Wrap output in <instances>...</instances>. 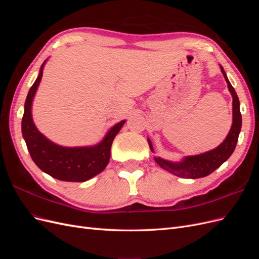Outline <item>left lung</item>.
<instances>
[{
    "mask_svg": "<svg viewBox=\"0 0 259 259\" xmlns=\"http://www.w3.org/2000/svg\"><path fill=\"white\" fill-rule=\"evenodd\" d=\"M222 72L225 76V80L228 84L229 92L231 93L233 101H232V125L229 134L227 135L226 139L224 142L219 145L217 148L213 149V150L207 151L205 153L198 154V155H191V156H186V158L182 162H170L166 161L162 158H154V161L159 164V165L166 169L169 173L174 174L178 177L182 178H201L209 175L210 173L218 168L222 165L224 162L229 159V156L232 154V152L236 149L239 134L242 126V116L240 112V101L238 98V95L236 91L232 88L230 84L228 77L225 72L224 68L221 66ZM149 147H150L151 151L153 152V147L150 140L148 139Z\"/></svg>",
    "mask_w": 259,
    "mask_h": 259,
    "instance_id": "1",
    "label": "left lung"
}]
</instances>
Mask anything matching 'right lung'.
Masks as SVG:
<instances>
[{
	"label": "right lung",
	"instance_id": "right-lung-1",
	"mask_svg": "<svg viewBox=\"0 0 259 259\" xmlns=\"http://www.w3.org/2000/svg\"><path fill=\"white\" fill-rule=\"evenodd\" d=\"M45 62L46 60L42 64L40 73L28 93L21 121L22 136L25 138L31 158L44 173L64 182H86L101 173L108 165L112 142L125 121L115 124L96 146L71 148L52 143L37 131L31 113L32 100L41 82Z\"/></svg>",
	"mask_w": 259,
	"mask_h": 259
}]
</instances>
